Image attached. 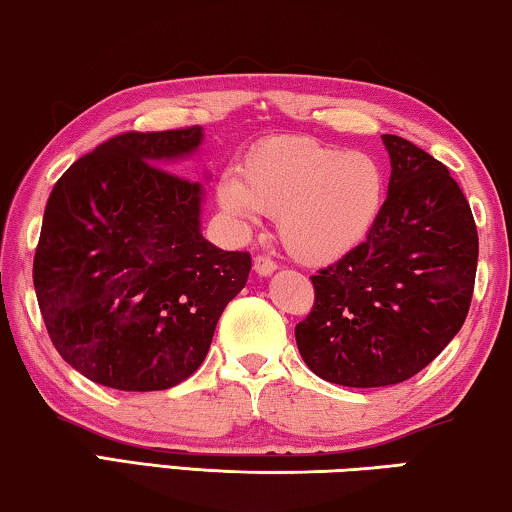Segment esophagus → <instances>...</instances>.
<instances>
[{"label": "esophagus", "mask_w": 512, "mask_h": 512, "mask_svg": "<svg viewBox=\"0 0 512 512\" xmlns=\"http://www.w3.org/2000/svg\"><path fill=\"white\" fill-rule=\"evenodd\" d=\"M274 270H276V263L272 261V258H267V256L254 258V272L258 276H270V274H274Z\"/></svg>", "instance_id": "34e87169"}]
</instances>
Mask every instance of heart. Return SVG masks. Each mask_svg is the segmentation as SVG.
Listing matches in <instances>:
<instances>
[{
    "instance_id": "b5f03b06",
    "label": "heart",
    "mask_w": 512,
    "mask_h": 512,
    "mask_svg": "<svg viewBox=\"0 0 512 512\" xmlns=\"http://www.w3.org/2000/svg\"><path fill=\"white\" fill-rule=\"evenodd\" d=\"M217 201L240 222L279 215L290 254L329 265L363 245L379 222L385 174L370 154L301 136L272 138L251 149L240 172L222 174Z\"/></svg>"
}]
</instances>
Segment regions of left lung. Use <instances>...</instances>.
<instances>
[{"label":"left lung","mask_w":512,"mask_h":512,"mask_svg":"<svg viewBox=\"0 0 512 512\" xmlns=\"http://www.w3.org/2000/svg\"><path fill=\"white\" fill-rule=\"evenodd\" d=\"M383 145L392 172L379 222L311 276L313 311L295 326L311 372L347 388L424 370L463 326L479 261L472 208L447 167L399 136Z\"/></svg>","instance_id":"obj_1"}]
</instances>
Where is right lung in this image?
Returning a JSON list of instances; mask_svg holds the SVG:
<instances>
[{
    "mask_svg": "<svg viewBox=\"0 0 512 512\" xmlns=\"http://www.w3.org/2000/svg\"><path fill=\"white\" fill-rule=\"evenodd\" d=\"M201 140V127L122 133L72 163L47 199L33 258L40 313L65 363L106 388L186 381L247 283V251L201 236V183L165 170Z\"/></svg>",
    "mask_w": 512,
    "mask_h": 512,
    "instance_id": "right-lung-1",
    "label": "right lung"
}]
</instances>
